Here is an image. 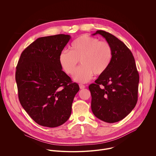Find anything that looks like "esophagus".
I'll return each mask as SVG.
<instances>
[{
	"label": "esophagus",
	"mask_w": 156,
	"mask_h": 156,
	"mask_svg": "<svg viewBox=\"0 0 156 156\" xmlns=\"http://www.w3.org/2000/svg\"><path fill=\"white\" fill-rule=\"evenodd\" d=\"M79 86H80V89H84V88L85 87V86L83 85V84H79Z\"/></svg>",
	"instance_id": "1"
}]
</instances>
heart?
<instances>
[{
    "label": "heart",
    "mask_w": 156,
    "mask_h": 156,
    "mask_svg": "<svg viewBox=\"0 0 156 156\" xmlns=\"http://www.w3.org/2000/svg\"><path fill=\"white\" fill-rule=\"evenodd\" d=\"M113 58V49L106 41L87 35H81L71 44L70 51L63 50L58 57L62 70L72 74L78 61L81 66L76 69L73 78L75 81L85 83L93 74L102 75L106 72Z\"/></svg>",
    "instance_id": "heart-1"
}]
</instances>
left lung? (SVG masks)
Segmentation results:
<instances>
[{
  "label": "left lung",
  "mask_w": 156,
  "mask_h": 156,
  "mask_svg": "<svg viewBox=\"0 0 156 156\" xmlns=\"http://www.w3.org/2000/svg\"><path fill=\"white\" fill-rule=\"evenodd\" d=\"M96 34H101L110 44L113 58L106 72L89 86L91 109L99 119L115 123L126 117L137 103L139 74L134 57L122 41L102 30L93 35Z\"/></svg>",
  "instance_id": "1"
}]
</instances>
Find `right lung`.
I'll return each mask as SVG.
<instances>
[{
    "instance_id": "add662e5",
    "label": "right lung",
    "mask_w": 156,
    "mask_h": 156,
    "mask_svg": "<svg viewBox=\"0 0 156 156\" xmlns=\"http://www.w3.org/2000/svg\"><path fill=\"white\" fill-rule=\"evenodd\" d=\"M57 34L37 38L21 53L15 73L20 104L37 124L50 128L69 119L79 86L72 83L58 57L70 39Z\"/></svg>"
}]
</instances>
